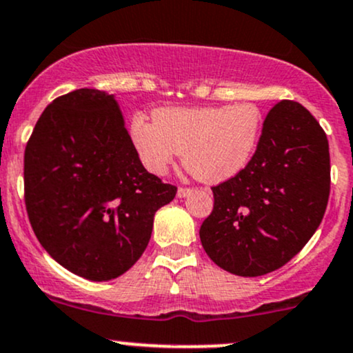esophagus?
Returning a JSON list of instances; mask_svg holds the SVG:
<instances>
[{
    "instance_id": "34e87169",
    "label": "esophagus",
    "mask_w": 353,
    "mask_h": 353,
    "mask_svg": "<svg viewBox=\"0 0 353 353\" xmlns=\"http://www.w3.org/2000/svg\"><path fill=\"white\" fill-rule=\"evenodd\" d=\"M191 192V188H179L177 189V197H185Z\"/></svg>"
}]
</instances>
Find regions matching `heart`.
I'll return each mask as SVG.
<instances>
[{"label": "heart", "mask_w": 353, "mask_h": 353, "mask_svg": "<svg viewBox=\"0 0 353 353\" xmlns=\"http://www.w3.org/2000/svg\"><path fill=\"white\" fill-rule=\"evenodd\" d=\"M152 122L134 117L129 134L147 170L164 174L179 154L185 168L209 183L230 179L246 168L261 134L254 103L159 108Z\"/></svg>", "instance_id": "heart-1"}]
</instances>
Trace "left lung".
Here are the masks:
<instances>
[{"mask_svg": "<svg viewBox=\"0 0 353 353\" xmlns=\"http://www.w3.org/2000/svg\"><path fill=\"white\" fill-rule=\"evenodd\" d=\"M214 206L199 230L208 256L238 276H261L303 250L330 196L328 139L295 100L268 112L253 157L212 185Z\"/></svg>", "mask_w": 353, "mask_h": 353, "instance_id": "left-lung-1", "label": "left lung"}]
</instances>
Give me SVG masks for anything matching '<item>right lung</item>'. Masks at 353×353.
Segmentation results:
<instances>
[{
	"label": "right lung",
	"mask_w": 353,
	"mask_h": 353,
	"mask_svg": "<svg viewBox=\"0 0 353 353\" xmlns=\"http://www.w3.org/2000/svg\"><path fill=\"white\" fill-rule=\"evenodd\" d=\"M177 188L147 172L114 95L79 88L53 100L25 149V204L34 236L63 268L92 281L132 268L154 214Z\"/></svg>",
	"instance_id": "obj_1"
}]
</instances>
